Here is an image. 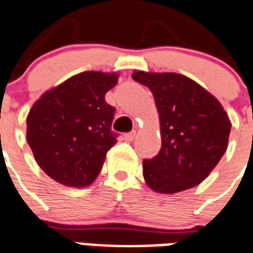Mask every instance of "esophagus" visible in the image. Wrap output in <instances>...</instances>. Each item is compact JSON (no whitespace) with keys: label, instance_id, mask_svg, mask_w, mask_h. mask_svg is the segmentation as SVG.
<instances>
[{"label":"esophagus","instance_id":"obj_1","mask_svg":"<svg viewBox=\"0 0 253 253\" xmlns=\"http://www.w3.org/2000/svg\"><path fill=\"white\" fill-rule=\"evenodd\" d=\"M136 130H132V132H129V133L125 134V140H128V141H132V140L136 137Z\"/></svg>","mask_w":253,"mask_h":253}]
</instances>
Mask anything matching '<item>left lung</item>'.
I'll return each mask as SVG.
<instances>
[{
  "label": "left lung",
  "mask_w": 253,
  "mask_h": 253,
  "mask_svg": "<svg viewBox=\"0 0 253 253\" xmlns=\"http://www.w3.org/2000/svg\"><path fill=\"white\" fill-rule=\"evenodd\" d=\"M132 78L152 91L160 119L162 148L143 160L147 185L162 194L200 185L228 147L232 124L222 105L180 74L134 71Z\"/></svg>",
  "instance_id": "1"
}]
</instances>
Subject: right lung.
I'll list each match as a JSON object with an SVG mask.
<instances>
[{
    "mask_svg": "<svg viewBox=\"0 0 253 253\" xmlns=\"http://www.w3.org/2000/svg\"><path fill=\"white\" fill-rule=\"evenodd\" d=\"M119 74L84 71L51 88L27 117V140L45 174L64 186L91 185L108 151L117 141L112 130L116 109L105 94Z\"/></svg>",
    "mask_w": 253,
    "mask_h": 253,
    "instance_id": "obj_1",
    "label": "right lung"
}]
</instances>
